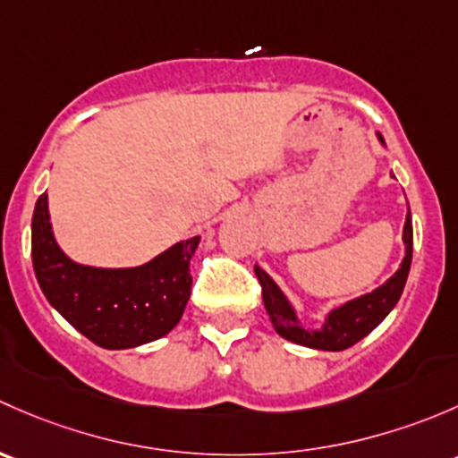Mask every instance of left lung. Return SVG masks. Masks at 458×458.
<instances>
[{
	"mask_svg": "<svg viewBox=\"0 0 458 458\" xmlns=\"http://www.w3.org/2000/svg\"><path fill=\"white\" fill-rule=\"evenodd\" d=\"M377 139H379L381 145H386L381 134H377ZM402 240L403 260L399 264L397 271L384 284L372 289L370 293L357 295V298L346 300L344 304L333 306L318 328H306L300 322L298 309L293 306V301L286 298L284 291L277 286V282L264 271L260 264H256V276L262 284L264 309H267L268 318H271L276 333L280 337L289 339V342L300 344V346L335 352L346 351L352 344L364 339L366 335L375 331L384 322L386 315L397 306V301L403 293L410 262H412V216H410V209L405 214Z\"/></svg>",
	"mask_w": 458,
	"mask_h": 458,
	"instance_id": "obj_1",
	"label": "left lung"
}]
</instances>
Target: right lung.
I'll list each match as a JSON object with an SVG mask.
<instances>
[{
	"label": "right lung",
	"mask_w": 458,
	"mask_h": 458,
	"mask_svg": "<svg viewBox=\"0 0 458 458\" xmlns=\"http://www.w3.org/2000/svg\"><path fill=\"white\" fill-rule=\"evenodd\" d=\"M200 235L178 240L139 267L74 262L55 238L48 194L32 214V267L50 306L107 351L143 346L181 322L191 293L190 262Z\"/></svg>",
	"instance_id": "add662e5"
}]
</instances>
